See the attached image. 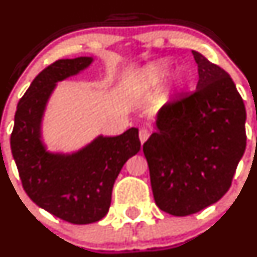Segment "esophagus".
<instances>
[{
  "instance_id": "34e87169",
  "label": "esophagus",
  "mask_w": 257,
  "mask_h": 257,
  "mask_svg": "<svg viewBox=\"0 0 257 257\" xmlns=\"http://www.w3.org/2000/svg\"><path fill=\"white\" fill-rule=\"evenodd\" d=\"M150 131H148L147 128H141L140 130V134H139V136H140V141H141V143H145L146 141H147V139L148 137H150Z\"/></svg>"
}]
</instances>
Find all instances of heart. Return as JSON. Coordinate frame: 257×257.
<instances>
[{
	"mask_svg": "<svg viewBox=\"0 0 257 257\" xmlns=\"http://www.w3.org/2000/svg\"><path fill=\"white\" fill-rule=\"evenodd\" d=\"M169 62L161 61L153 63V65L147 66L145 70L136 74V77L132 81V88L136 92H150L158 85L159 82L165 77V74L169 71ZM189 83V76L184 68H176L169 76V85L170 92L180 93L183 92Z\"/></svg>",
	"mask_w": 257,
	"mask_h": 257,
	"instance_id": "b5f03b06",
	"label": "heart"
}]
</instances>
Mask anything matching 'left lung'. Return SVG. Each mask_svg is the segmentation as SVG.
I'll list each match as a JSON object with an SVG mask.
<instances>
[{
  "instance_id": "1",
  "label": "left lung",
  "mask_w": 257,
  "mask_h": 257,
  "mask_svg": "<svg viewBox=\"0 0 257 257\" xmlns=\"http://www.w3.org/2000/svg\"><path fill=\"white\" fill-rule=\"evenodd\" d=\"M192 55L196 90L161 107L157 131L143 145L154 201L176 217L219 201L246 147V111L233 79L200 52Z\"/></svg>"
}]
</instances>
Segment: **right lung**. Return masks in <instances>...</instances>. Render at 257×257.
<instances>
[{
	"instance_id": "1",
	"label": "right lung",
	"mask_w": 257,
	"mask_h": 257,
	"mask_svg": "<svg viewBox=\"0 0 257 257\" xmlns=\"http://www.w3.org/2000/svg\"><path fill=\"white\" fill-rule=\"evenodd\" d=\"M92 57L51 63L32 82L17 105L11 150L19 178L30 200L49 213L72 224L100 220L109 211L118 173L139 153V128L114 137L98 136L71 154L51 153L41 140V121L57 82L76 76Z\"/></svg>"
}]
</instances>
